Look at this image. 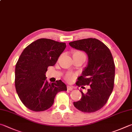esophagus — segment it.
Instances as JSON below:
<instances>
[{"instance_id":"obj_1","label":"esophagus","mask_w":132,"mask_h":132,"mask_svg":"<svg viewBox=\"0 0 132 132\" xmlns=\"http://www.w3.org/2000/svg\"><path fill=\"white\" fill-rule=\"evenodd\" d=\"M67 89H68V90H72L73 88L71 87V86H69V85H68V87H67Z\"/></svg>"}]
</instances>
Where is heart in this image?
Wrapping results in <instances>:
<instances>
[{
  "mask_svg": "<svg viewBox=\"0 0 132 132\" xmlns=\"http://www.w3.org/2000/svg\"><path fill=\"white\" fill-rule=\"evenodd\" d=\"M73 56L85 57V54L81 51H75L73 53ZM75 78V75L72 73H69L66 75V80L69 82H72Z\"/></svg>",
  "mask_w": 132,
  "mask_h": 132,
  "instance_id": "heart-1",
  "label": "heart"
}]
</instances>
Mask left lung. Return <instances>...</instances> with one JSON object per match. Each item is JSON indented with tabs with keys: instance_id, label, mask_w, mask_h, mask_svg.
Instances as JSON below:
<instances>
[{
	"instance_id": "obj_1",
	"label": "left lung",
	"mask_w": 132,
	"mask_h": 132,
	"mask_svg": "<svg viewBox=\"0 0 132 132\" xmlns=\"http://www.w3.org/2000/svg\"><path fill=\"white\" fill-rule=\"evenodd\" d=\"M71 47L85 51L88 56L87 66L78 77L76 85H89L86 93L82 90L80 100L73 104L80 111L91 113L106 104L114 88L115 64L110 50L96 39L88 38L69 43Z\"/></svg>"
}]
</instances>
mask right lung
Wrapping results in <instances>:
<instances>
[{
  "label": "right lung",
  "mask_w": 132,
  "mask_h": 132,
  "mask_svg": "<svg viewBox=\"0 0 132 132\" xmlns=\"http://www.w3.org/2000/svg\"><path fill=\"white\" fill-rule=\"evenodd\" d=\"M66 47L65 43L40 39L23 50L16 63L15 86L18 97L28 109L45 111L52 106L57 93L67 90L61 80L49 83L45 74L48 67L56 63Z\"/></svg>",
  "instance_id": "right-lung-1"
}]
</instances>
